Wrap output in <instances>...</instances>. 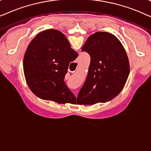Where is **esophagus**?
Here are the masks:
<instances>
[{
	"label": "esophagus",
	"instance_id": "obj_1",
	"mask_svg": "<svg viewBox=\"0 0 151 151\" xmlns=\"http://www.w3.org/2000/svg\"><path fill=\"white\" fill-rule=\"evenodd\" d=\"M76 64H77V62H76V63H74V65H74V66H76ZM76 69L71 70V71H71V72H74V71H76Z\"/></svg>",
	"mask_w": 151,
	"mask_h": 151
}]
</instances>
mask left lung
<instances>
[{"label": "left lung", "mask_w": 151, "mask_h": 151, "mask_svg": "<svg viewBox=\"0 0 151 151\" xmlns=\"http://www.w3.org/2000/svg\"><path fill=\"white\" fill-rule=\"evenodd\" d=\"M82 51L89 54L91 63L77 104L92 105L112 100L122 90L130 71L120 41L110 33L96 32L88 37Z\"/></svg>", "instance_id": "8db88e82"}]
</instances>
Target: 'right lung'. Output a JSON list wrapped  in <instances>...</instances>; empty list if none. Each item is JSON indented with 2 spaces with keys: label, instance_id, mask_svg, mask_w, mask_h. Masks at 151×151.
Returning <instances> with one entry per match:
<instances>
[{
  "label": "right lung",
  "instance_id": "right-lung-1",
  "mask_svg": "<svg viewBox=\"0 0 151 151\" xmlns=\"http://www.w3.org/2000/svg\"><path fill=\"white\" fill-rule=\"evenodd\" d=\"M78 55L60 31L39 33L28 45L23 60L24 77L31 91L43 100L75 102L76 97L64 79L70 63Z\"/></svg>",
  "mask_w": 151,
  "mask_h": 151
}]
</instances>
